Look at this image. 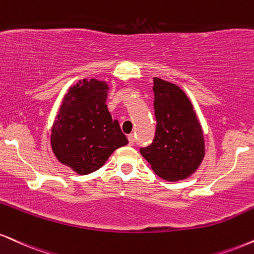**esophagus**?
<instances>
[{
    "instance_id": "esophagus-1",
    "label": "esophagus",
    "mask_w": 254,
    "mask_h": 254,
    "mask_svg": "<svg viewBox=\"0 0 254 254\" xmlns=\"http://www.w3.org/2000/svg\"><path fill=\"white\" fill-rule=\"evenodd\" d=\"M127 137H128V141H129V145L133 146L134 142H135V139H134V134H129V135H128Z\"/></svg>"
}]
</instances>
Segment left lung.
<instances>
[{"instance_id": "left-lung-1", "label": "left lung", "mask_w": 254, "mask_h": 254, "mask_svg": "<svg viewBox=\"0 0 254 254\" xmlns=\"http://www.w3.org/2000/svg\"><path fill=\"white\" fill-rule=\"evenodd\" d=\"M154 140L140 153L159 177L186 179L196 171L205 154L202 129L190 99L177 84L154 77Z\"/></svg>"}]
</instances>
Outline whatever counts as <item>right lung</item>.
<instances>
[{
    "mask_svg": "<svg viewBox=\"0 0 254 254\" xmlns=\"http://www.w3.org/2000/svg\"><path fill=\"white\" fill-rule=\"evenodd\" d=\"M107 90L103 81H79L65 94L53 125V152L79 174L99 170L115 149L128 143L106 105Z\"/></svg>",
    "mask_w": 254,
    "mask_h": 254,
    "instance_id": "1",
    "label": "right lung"
}]
</instances>
